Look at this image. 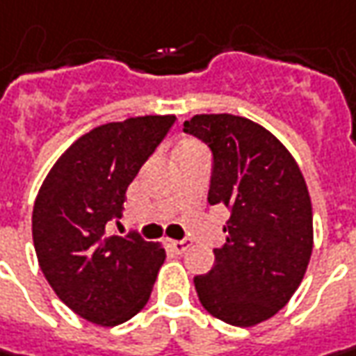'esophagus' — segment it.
I'll list each match as a JSON object with an SVG mask.
<instances>
[{
	"label": "esophagus",
	"mask_w": 356,
	"mask_h": 356,
	"mask_svg": "<svg viewBox=\"0 0 356 356\" xmlns=\"http://www.w3.org/2000/svg\"><path fill=\"white\" fill-rule=\"evenodd\" d=\"M167 248L173 250L175 254H183L189 248V240H167Z\"/></svg>",
	"instance_id": "1"
}]
</instances>
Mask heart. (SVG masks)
I'll use <instances>...</instances> for the list:
<instances>
[{"label": "heart", "instance_id": "heart-1", "mask_svg": "<svg viewBox=\"0 0 356 356\" xmlns=\"http://www.w3.org/2000/svg\"><path fill=\"white\" fill-rule=\"evenodd\" d=\"M191 147H199V145H197L195 141H185V143L179 147V152H183V149H191Z\"/></svg>", "mask_w": 356, "mask_h": 356}]
</instances>
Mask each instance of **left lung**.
<instances>
[{
  "label": "left lung",
  "mask_w": 356,
  "mask_h": 356,
  "mask_svg": "<svg viewBox=\"0 0 356 356\" xmlns=\"http://www.w3.org/2000/svg\"><path fill=\"white\" fill-rule=\"evenodd\" d=\"M183 129L211 147L209 204L230 213L213 270L195 276L197 296L225 323H262L296 293L312 258L305 179L286 145L248 118L197 114Z\"/></svg>",
  "instance_id": "1"
}]
</instances>
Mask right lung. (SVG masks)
<instances>
[{"mask_svg":"<svg viewBox=\"0 0 356 356\" xmlns=\"http://www.w3.org/2000/svg\"><path fill=\"white\" fill-rule=\"evenodd\" d=\"M175 116L110 122L80 136L56 159L33 207V244L58 300L86 321L114 327L143 309L165 250L138 234H108L129 183Z\"/></svg>","mask_w":356,"mask_h":356,"instance_id":"obj_1","label":"right lung"}]
</instances>
